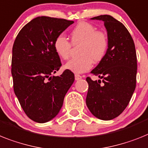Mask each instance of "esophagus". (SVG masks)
<instances>
[{"label":"esophagus","instance_id":"34e87169","mask_svg":"<svg viewBox=\"0 0 148 148\" xmlns=\"http://www.w3.org/2000/svg\"><path fill=\"white\" fill-rule=\"evenodd\" d=\"M82 77V75H78V74H75V80H79V79H81Z\"/></svg>","mask_w":148,"mask_h":148}]
</instances>
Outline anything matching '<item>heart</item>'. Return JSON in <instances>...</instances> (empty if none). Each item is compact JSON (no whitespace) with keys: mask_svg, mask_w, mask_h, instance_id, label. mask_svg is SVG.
Listing matches in <instances>:
<instances>
[{"mask_svg":"<svg viewBox=\"0 0 148 148\" xmlns=\"http://www.w3.org/2000/svg\"><path fill=\"white\" fill-rule=\"evenodd\" d=\"M97 29L90 23H78L70 32V40L73 46L79 45L78 54L80 57L68 61L64 68L75 73L88 71L92 63H98L103 60L109 47V39L107 34ZM63 35H58L53 42V47L61 59H69L72 45Z\"/></svg>","mask_w":148,"mask_h":148,"instance_id":"1","label":"heart"}]
</instances>
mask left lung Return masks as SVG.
Wrapping results in <instances>:
<instances>
[{
	"instance_id": "8db88e82",
	"label": "left lung",
	"mask_w": 148,
	"mask_h": 148,
	"mask_svg": "<svg viewBox=\"0 0 148 148\" xmlns=\"http://www.w3.org/2000/svg\"><path fill=\"white\" fill-rule=\"evenodd\" d=\"M91 19L103 21L109 47L103 60L91 72L102 81L86 78L88 83L86 104L95 116L110 120L126 108L135 89L137 57L135 43L125 25L113 16L101 15Z\"/></svg>"
}]
</instances>
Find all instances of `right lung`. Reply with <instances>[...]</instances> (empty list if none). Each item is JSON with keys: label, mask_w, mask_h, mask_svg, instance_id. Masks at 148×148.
Masks as SVG:
<instances>
[{"label": "right lung", "mask_w": 148, "mask_h": 148, "mask_svg": "<svg viewBox=\"0 0 148 148\" xmlns=\"http://www.w3.org/2000/svg\"><path fill=\"white\" fill-rule=\"evenodd\" d=\"M73 23L36 17L19 31L13 44L11 73L14 93L25 114L36 123H47L58 114L75 80L68 69L60 76H52L62 66L54 40Z\"/></svg>", "instance_id": "right-lung-1"}]
</instances>
